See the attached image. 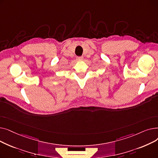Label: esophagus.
I'll use <instances>...</instances> for the list:
<instances>
[{
    "instance_id": "obj_1",
    "label": "esophagus",
    "mask_w": 158,
    "mask_h": 158,
    "mask_svg": "<svg viewBox=\"0 0 158 158\" xmlns=\"http://www.w3.org/2000/svg\"><path fill=\"white\" fill-rule=\"evenodd\" d=\"M77 60H83V56L77 57Z\"/></svg>"
}]
</instances>
